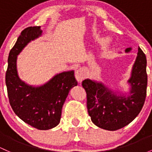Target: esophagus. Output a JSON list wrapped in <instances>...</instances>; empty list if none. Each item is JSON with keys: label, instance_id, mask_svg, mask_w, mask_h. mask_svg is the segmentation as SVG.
I'll return each instance as SVG.
<instances>
[{"label": "esophagus", "instance_id": "esophagus-1", "mask_svg": "<svg viewBox=\"0 0 152 152\" xmlns=\"http://www.w3.org/2000/svg\"><path fill=\"white\" fill-rule=\"evenodd\" d=\"M86 77V72L83 68H79L75 71V78L78 82H82Z\"/></svg>", "mask_w": 152, "mask_h": 152}]
</instances>
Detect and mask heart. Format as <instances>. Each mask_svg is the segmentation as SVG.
Segmentation results:
<instances>
[{
	"instance_id": "heart-1",
	"label": "heart",
	"mask_w": 152,
	"mask_h": 152,
	"mask_svg": "<svg viewBox=\"0 0 152 152\" xmlns=\"http://www.w3.org/2000/svg\"><path fill=\"white\" fill-rule=\"evenodd\" d=\"M109 42H110V38H109V37H107V38H105L103 40V44H104V45H106V44H108Z\"/></svg>"
}]
</instances>
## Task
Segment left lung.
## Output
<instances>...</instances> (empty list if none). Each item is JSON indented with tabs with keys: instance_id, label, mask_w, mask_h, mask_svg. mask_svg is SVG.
I'll return each mask as SVG.
<instances>
[{
	"instance_id": "8db88e82",
	"label": "left lung",
	"mask_w": 152,
	"mask_h": 152,
	"mask_svg": "<svg viewBox=\"0 0 152 152\" xmlns=\"http://www.w3.org/2000/svg\"><path fill=\"white\" fill-rule=\"evenodd\" d=\"M130 50L131 48H128L125 52ZM128 83L130 93L119 95L102 83L90 79L83 81L87 94L88 115L96 126L117 130L130 123L141 112L146 99L147 74L146 55L140 48Z\"/></svg>"
}]
</instances>
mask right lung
Listing matches in <instances>:
<instances>
[{"instance_id":"add662e5","label":"right lung","mask_w":152,"mask_h":152,"mask_svg":"<svg viewBox=\"0 0 152 152\" xmlns=\"http://www.w3.org/2000/svg\"><path fill=\"white\" fill-rule=\"evenodd\" d=\"M40 27H29L21 32L9 53L6 73L9 103L22 120L38 130H48L58 125L63 104L70 89L77 86L74 71L63 72L43 86H29L21 80L17 69V56L31 40L42 34Z\"/></svg>"}]
</instances>
